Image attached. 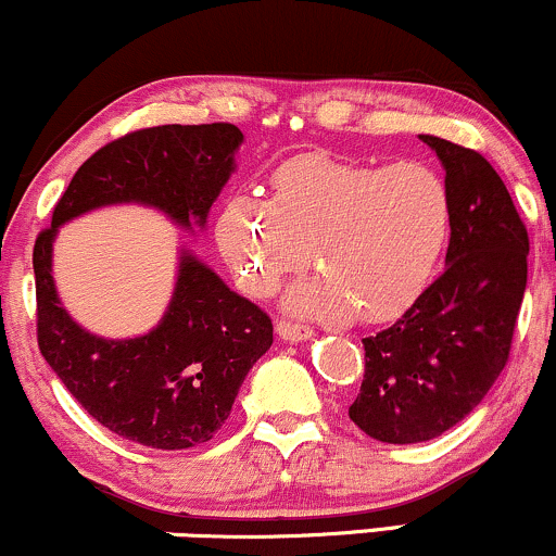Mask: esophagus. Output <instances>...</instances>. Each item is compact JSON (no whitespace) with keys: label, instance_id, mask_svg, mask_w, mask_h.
<instances>
[{"label":"esophagus","instance_id":"34e87169","mask_svg":"<svg viewBox=\"0 0 556 556\" xmlns=\"http://www.w3.org/2000/svg\"><path fill=\"white\" fill-rule=\"evenodd\" d=\"M276 332L280 341L286 343H299V341H309L315 332H312L309 325H299V323H289V319H280L276 325Z\"/></svg>","mask_w":556,"mask_h":556}]
</instances>
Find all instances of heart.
Listing matches in <instances>:
<instances>
[{"instance_id": "heart-1", "label": "heart", "mask_w": 556, "mask_h": 556, "mask_svg": "<svg viewBox=\"0 0 556 556\" xmlns=\"http://www.w3.org/2000/svg\"><path fill=\"white\" fill-rule=\"evenodd\" d=\"M450 226L447 181L427 163L377 166L306 153L273 172L267 200L228 198L215 239L252 296H273L312 257L319 273L293 286L286 309L377 323L416 302L440 265Z\"/></svg>"}]
</instances>
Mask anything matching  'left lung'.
<instances>
[{
  "label": "left lung",
  "mask_w": 556,
  "mask_h": 556,
  "mask_svg": "<svg viewBox=\"0 0 556 556\" xmlns=\"http://www.w3.org/2000/svg\"><path fill=\"white\" fill-rule=\"evenodd\" d=\"M445 168L453 226L445 273L364 338V380L349 416L388 445L440 437L484 401L510 356L528 280V231L505 181L471 148L419 135Z\"/></svg>",
  "instance_id": "left-lung-1"
}]
</instances>
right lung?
Listing matches in <instances>:
<instances>
[{
  "label": "right lung",
  "instance_id": "add662e5",
  "mask_svg": "<svg viewBox=\"0 0 556 556\" xmlns=\"http://www.w3.org/2000/svg\"><path fill=\"white\" fill-rule=\"evenodd\" d=\"M239 127L163 124L103 146L77 168L51 228L33 247L38 349L98 424L155 450L213 440L231 414L247 371L273 345L270 317L231 291L189 250L161 323L146 336H93L67 315L51 276L59 226L106 205L155 207L176 226L205 228L207 213L237 168Z\"/></svg>",
  "mask_w": 556,
  "mask_h": 556
}]
</instances>
